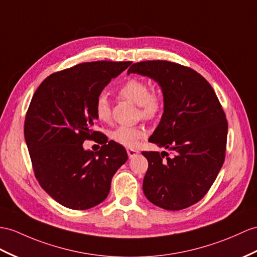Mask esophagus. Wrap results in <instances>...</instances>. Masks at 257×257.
I'll return each instance as SVG.
<instances>
[{"mask_svg":"<svg viewBox=\"0 0 257 257\" xmlns=\"http://www.w3.org/2000/svg\"><path fill=\"white\" fill-rule=\"evenodd\" d=\"M139 153H140L139 150H136V149H127V155H128L130 158L135 157V156L139 154Z\"/></svg>","mask_w":257,"mask_h":257,"instance_id":"obj_1","label":"esophagus"}]
</instances>
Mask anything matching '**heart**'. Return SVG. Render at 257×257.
<instances>
[{
    "label": "heart",
    "mask_w": 257,
    "mask_h": 257,
    "mask_svg": "<svg viewBox=\"0 0 257 257\" xmlns=\"http://www.w3.org/2000/svg\"><path fill=\"white\" fill-rule=\"evenodd\" d=\"M118 97L126 99L137 104L142 117L153 120L157 117L164 109L165 97L158 89H149L146 80L133 77L118 87ZM95 114L99 121L109 122L111 120V107L109 99L105 95H100L93 105ZM145 136V131L140 126H118L112 131L111 139L124 147L133 148Z\"/></svg>",
    "instance_id": "obj_1"
}]
</instances>
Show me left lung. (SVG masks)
I'll use <instances>...</instances> for the list:
<instances>
[{"label": "left lung", "instance_id": "1", "mask_svg": "<svg viewBox=\"0 0 257 257\" xmlns=\"http://www.w3.org/2000/svg\"><path fill=\"white\" fill-rule=\"evenodd\" d=\"M128 74L154 78L165 111L149 142L172 152H143L148 160L143 191L149 202L181 210L199 202L226 158L228 122L210 84L193 68L155 60L134 63Z\"/></svg>", "mask_w": 257, "mask_h": 257}]
</instances>
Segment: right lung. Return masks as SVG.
Listing matches in <instances>:
<instances>
[{
    "label": "right lung",
    "instance_id": "obj_1",
    "mask_svg": "<svg viewBox=\"0 0 257 257\" xmlns=\"http://www.w3.org/2000/svg\"><path fill=\"white\" fill-rule=\"evenodd\" d=\"M132 62L80 63L50 75L34 93L24 134L35 177L54 201L85 210L107 198L112 177L127 160L125 148L92 127L96 99ZM93 139L99 152L85 151Z\"/></svg>",
    "mask_w": 257,
    "mask_h": 257
}]
</instances>
